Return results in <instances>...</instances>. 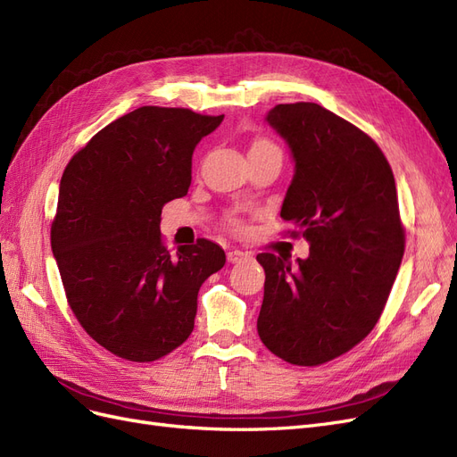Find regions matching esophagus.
Wrapping results in <instances>:
<instances>
[{"instance_id":"34e87169","label":"esophagus","mask_w":457,"mask_h":457,"mask_svg":"<svg viewBox=\"0 0 457 457\" xmlns=\"http://www.w3.org/2000/svg\"><path fill=\"white\" fill-rule=\"evenodd\" d=\"M246 258H250V254L243 253V250H237V248H231L229 253H228V262L229 263H239V262H243Z\"/></svg>"}]
</instances>
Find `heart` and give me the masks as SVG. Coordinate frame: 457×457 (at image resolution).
Instances as JSON below:
<instances>
[{
  "label": "heart",
  "instance_id": "1",
  "mask_svg": "<svg viewBox=\"0 0 457 457\" xmlns=\"http://www.w3.org/2000/svg\"><path fill=\"white\" fill-rule=\"evenodd\" d=\"M263 145H273L270 140H266V138H260V140H254V144L250 145V150L253 148H263ZM229 226L231 228H239V222L237 220H229Z\"/></svg>",
  "mask_w": 457,
  "mask_h": 457
}]
</instances>
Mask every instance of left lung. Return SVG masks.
<instances>
[{
	"label": "left lung",
	"mask_w": 457,
	"mask_h": 457,
	"mask_svg": "<svg viewBox=\"0 0 457 457\" xmlns=\"http://www.w3.org/2000/svg\"><path fill=\"white\" fill-rule=\"evenodd\" d=\"M268 123L296 161L281 218L312 246L298 266L256 256L266 271L258 334L278 359L319 366L384 313L406 243L395 176L364 130L313 102L277 104Z\"/></svg>",
	"instance_id": "obj_1"
}]
</instances>
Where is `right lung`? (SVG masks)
Returning a JSON list of instances; mask_svg holds the SVG:
<instances>
[{
  "mask_svg": "<svg viewBox=\"0 0 457 457\" xmlns=\"http://www.w3.org/2000/svg\"><path fill=\"white\" fill-rule=\"evenodd\" d=\"M222 120L142 106L98 130L64 169L53 254L73 315L115 357L152 362L180 347L201 285L224 268L216 243L170 253L159 231L165 204L187 194L195 145Z\"/></svg>",
  "mask_w": 457,
  "mask_h": 457,
  "instance_id": "add662e5",
  "label": "right lung"
}]
</instances>
